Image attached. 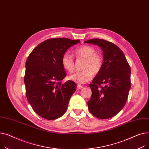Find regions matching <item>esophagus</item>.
Returning a JSON list of instances; mask_svg holds the SVG:
<instances>
[{
    "label": "esophagus",
    "mask_w": 149,
    "mask_h": 149,
    "mask_svg": "<svg viewBox=\"0 0 149 149\" xmlns=\"http://www.w3.org/2000/svg\"><path fill=\"white\" fill-rule=\"evenodd\" d=\"M77 88H79V89H82V88H83V86H82V85H81V84H77Z\"/></svg>",
    "instance_id": "34e87169"
}]
</instances>
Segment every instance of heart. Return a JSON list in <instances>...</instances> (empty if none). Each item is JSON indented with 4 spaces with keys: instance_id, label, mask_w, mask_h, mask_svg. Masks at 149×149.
<instances>
[{
    "instance_id": "heart-1",
    "label": "heart",
    "mask_w": 149,
    "mask_h": 149,
    "mask_svg": "<svg viewBox=\"0 0 149 149\" xmlns=\"http://www.w3.org/2000/svg\"><path fill=\"white\" fill-rule=\"evenodd\" d=\"M75 54L78 58L85 59L82 71H76L70 75L69 79L77 83L84 84L90 81L93 73H98L102 66V59L96 54L95 49L90 46H82L75 50ZM61 63L64 68L68 72H72L74 68L73 57L68 54H64L61 58Z\"/></svg>"
}]
</instances>
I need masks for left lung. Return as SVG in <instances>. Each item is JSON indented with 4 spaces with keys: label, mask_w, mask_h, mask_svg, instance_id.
Segmentation results:
<instances>
[{
    "label": "left lung",
    "mask_w": 149,
    "mask_h": 149,
    "mask_svg": "<svg viewBox=\"0 0 149 149\" xmlns=\"http://www.w3.org/2000/svg\"><path fill=\"white\" fill-rule=\"evenodd\" d=\"M84 42L99 46L103 57L100 70L89 85L92 91L87 103L89 111L99 118H110L126 103L131 86L130 66L123 52L114 44L97 38Z\"/></svg>",
    "instance_id": "8db88e82"
}]
</instances>
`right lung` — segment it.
Segmentation results:
<instances>
[{"label":"right lung","instance_id":"add662e5","mask_svg":"<svg viewBox=\"0 0 149 149\" xmlns=\"http://www.w3.org/2000/svg\"><path fill=\"white\" fill-rule=\"evenodd\" d=\"M79 42V40L49 39L38 45L26 60V97L33 111L44 118L55 120L64 115L76 91L74 82H61L67 75L61 58L67 49Z\"/></svg>","mask_w":149,"mask_h":149}]
</instances>
